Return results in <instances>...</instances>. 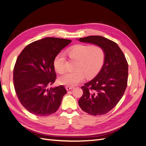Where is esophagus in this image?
Returning a JSON list of instances; mask_svg holds the SVG:
<instances>
[{"mask_svg":"<svg viewBox=\"0 0 146 146\" xmlns=\"http://www.w3.org/2000/svg\"><path fill=\"white\" fill-rule=\"evenodd\" d=\"M65 88H66V90H71V89H73V86H66L65 87Z\"/></svg>","mask_w":146,"mask_h":146,"instance_id":"1","label":"esophagus"}]
</instances>
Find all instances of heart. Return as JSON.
Here are the masks:
<instances>
[{
  "instance_id": "obj_1",
  "label": "heart",
  "mask_w": 146,
  "mask_h": 146,
  "mask_svg": "<svg viewBox=\"0 0 146 146\" xmlns=\"http://www.w3.org/2000/svg\"><path fill=\"white\" fill-rule=\"evenodd\" d=\"M67 54L71 59L77 60L75 70L66 72L59 78L61 84L73 86L84 80L85 76L92 78L98 73L104 64L105 51L98 45L78 44L68 49ZM66 59L63 53H59L53 60L56 72L62 73L65 70Z\"/></svg>"
}]
</instances>
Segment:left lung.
I'll use <instances>...</instances> for the list:
<instances>
[{
    "instance_id": "8db88e82",
    "label": "left lung",
    "mask_w": 146,
    "mask_h": 146,
    "mask_svg": "<svg viewBox=\"0 0 146 146\" xmlns=\"http://www.w3.org/2000/svg\"><path fill=\"white\" fill-rule=\"evenodd\" d=\"M79 41L103 48L105 59L96 77L81 87L83 94L78 104L82 110L90 115L105 114L119 103L127 88V59L117 43L103 36H89Z\"/></svg>"
}]
</instances>
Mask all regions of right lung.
Wrapping results in <instances>:
<instances>
[{
	"instance_id": "right-lung-1",
	"label": "right lung",
	"mask_w": 146,
	"mask_h": 146,
	"mask_svg": "<svg viewBox=\"0 0 146 146\" xmlns=\"http://www.w3.org/2000/svg\"><path fill=\"white\" fill-rule=\"evenodd\" d=\"M71 41L46 37L28 44L18 56L13 69L15 90L21 103L31 113L46 116L59 109L66 94L65 87H48L56 79L54 59Z\"/></svg>"
}]
</instances>
